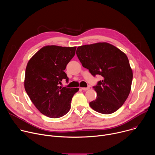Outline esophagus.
Here are the masks:
<instances>
[{"mask_svg":"<svg viewBox=\"0 0 155 155\" xmlns=\"http://www.w3.org/2000/svg\"><path fill=\"white\" fill-rule=\"evenodd\" d=\"M81 89L83 90V91H87L88 90L90 89V87H81Z\"/></svg>","mask_w":155,"mask_h":155,"instance_id":"esophagus-1","label":"esophagus"}]
</instances>
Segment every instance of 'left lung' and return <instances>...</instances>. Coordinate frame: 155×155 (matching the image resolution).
<instances>
[{"label": "left lung", "instance_id": "8db88e82", "mask_svg": "<svg viewBox=\"0 0 155 155\" xmlns=\"http://www.w3.org/2000/svg\"><path fill=\"white\" fill-rule=\"evenodd\" d=\"M76 54L92 75L102 77L93 86L97 97L90 102V107L102 114L116 112L130 93L133 77L126 54L106 42L78 47Z\"/></svg>", "mask_w": 155, "mask_h": 155}]
</instances>
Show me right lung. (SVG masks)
I'll use <instances>...</instances> for the list:
<instances>
[{
  "instance_id": "right-lung-1",
  "label": "right lung",
  "mask_w": 155,
  "mask_h": 155,
  "mask_svg": "<svg viewBox=\"0 0 155 155\" xmlns=\"http://www.w3.org/2000/svg\"><path fill=\"white\" fill-rule=\"evenodd\" d=\"M76 47H43L28 62L25 78V90L35 107L52 118L63 117L71 109V102L79 88L59 86L69 78L66 65L75 54Z\"/></svg>"
}]
</instances>
